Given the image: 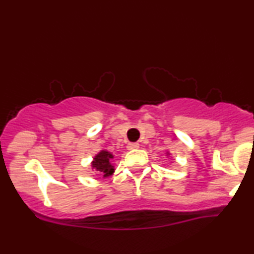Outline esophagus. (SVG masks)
Instances as JSON below:
<instances>
[{"label":"esophagus","mask_w":254,"mask_h":254,"mask_svg":"<svg viewBox=\"0 0 254 254\" xmlns=\"http://www.w3.org/2000/svg\"><path fill=\"white\" fill-rule=\"evenodd\" d=\"M139 147H140V144L136 143V142H132V143H128L127 144V149L128 150H134V149H137Z\"/></svg>","instance_id":"1"}]
</instances>
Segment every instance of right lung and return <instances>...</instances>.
<instances>
[{
  "mask_svg": "<svg viewBox=\"0 0 254 254\" xmlns=\"http://www.w3.org/2000/svg\"><path fill=\"white\" fill-rule=\"evenodd\" d=\"M111 159H113V154L107 151H101L93 159L92 167L98 173L103 175V177H109L114 173V167L111 165Z\"/></svg>",
  "mask_w": 254,
  "mask_h": 254,
  "instance_id": "obj_1",
  "label": "right lung"
}]
</instances>
